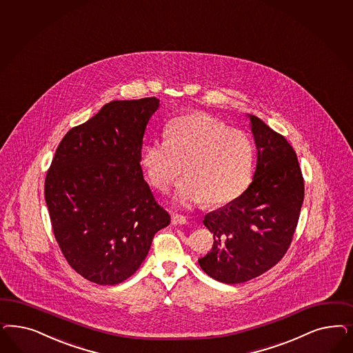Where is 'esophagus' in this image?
<instances>
[{"mask_svg":"<svg viewBox=\"0 0 353 353\" xmlns=\"http://www.w3.org/2000/svg\"><path fill=\"white\" fill-rule=\"evenodd\" d=\"M171 222H172V225H185L187 223V218L184 216H181V214H172L171 216Z\"/></svg>","mask_w":353,"mask_h":353,"instance_id":"34e87169","label":"esophagus"}]
</instances>
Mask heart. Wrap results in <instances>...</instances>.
<instances>
[{"mask_svg": "<svg viewBox=\"0 0 353 353\" xmlns=\"http://www.w3.org/2000/svg\"><path fill=\"white\" fill-rule=\"evenodd\" d=\"M141 165L150 183L168 191L185 175L175 201L191 206L205 201L210 206L238 199L248 187L253 170V147L243 131L206 114L174 118L165 140H152L143 148Z\"/></svg>", "mask_w": 353, "mask_h": 353, "instance_id": "b5f03b06", "label": "heart"}]
</instances>
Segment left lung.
I'll list each match as a JSON object with an SVG mask.
<instances>
[{"label":"left lung","instance_id":"left-lung-1","mask_svg":"<svg viewBox=\"0 0 353 353\" xmlns=\"http://www.w3.org/2000/svg\"><path fill=\"white\" fill-rule=\"evenodd\" d=\"M257 150L250 187L204 216L213 234L200 268L222 283H243L272 269L288 250L304 200L295 150L260 118L247 114Z\"/></svg>","mask_w":353,"mask_h":353}]
</instances>
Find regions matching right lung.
Masks as SVG:
<instances>
[{"label": "right lung", "mask_w": 353, "mask_h": 353, "mask_svg": "<svg viewBox=\"0 0 353 353\" xmlns=\"http://www.w3.org/2000/svg\"><path fill=\"white\" fill-rule=\"evenodd\" d=\"M159 100L112 101L59 143L46 179L58 245L85 279L114 285L130 278L153 236L170 225L144 181L143 137Z\"/></svg>", "instance_id": "right-lung-1"}]
</instances>
